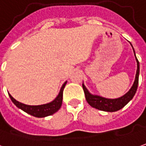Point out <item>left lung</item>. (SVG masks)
<instances>
[{"mask_svg":"<svg viewBox=\"0 0 146 146\" xmlns=\"http://www.w3.org/2000/svg\"><path fill=\"white\" fill-rule=\"evenodd\" d=\"M131 46H132V44H131ZM133 53H134L135 59H136L137 61V72L134 83L133 84L132 87L130 88V90H129L126 94H124L123 96H121L120 98H112L111 99V98H103V97H101V96H98V95H94V94H90V92L88 91V90L86 89L85 85L83 83V90H84L85 97H86V102H88L89 105L91 106L92 107H94L95 109L99 110L107 111V112H114V111H117V110H119L121 108H123L133 98L134 94L136 93L137 89V86H138L140 65H139L138 60L137 59L133 48Z\"/></svg>","mask_w":146,"mask_h":146,"instance_id":"obj_1","label":"left lung"}]
</instances>
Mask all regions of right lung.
Returning <instances> with one entry per match:
<instances>
[{"label": "right lung", "instance_id": "right-lung-1", "mask_svg": "<svg viewBox=\"0 0 146 146\" xmlns=\"http://www.w3.org/2000/svg\"><path fill=\"white\" fill-rule=\"evenodd\" d=\"M66 84H67V81L63 83V86H62L60 90V93L52 102L47 103V104H43V105H25L24 103H21V102L17 101L15 98L12 97V95L10 94H9V95L12 102H13L18 108H20L22 110H24L25 112L33 115L34 117H44L49 116V115H52V114L57 112L60 109V107L62 106V101H63V91L64 87L66 86Z\"/></svg>", "mask_w": 146, "mask_h": 146}]
</instances>
